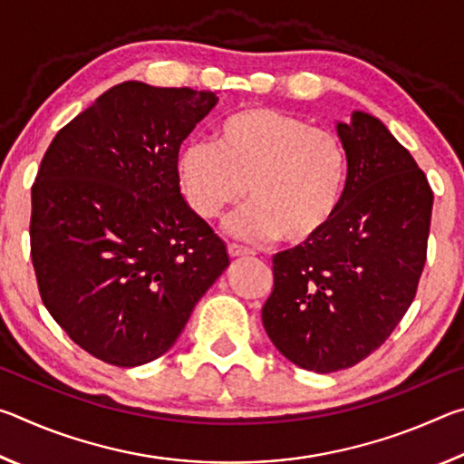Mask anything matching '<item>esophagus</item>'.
<instances>
[{
	"instance_id": "obj_1",
	"label": "esophagus",
	"mask_w": 464,
	"mask_h": 464,
	"mask_svg": "<svg viewBox=\"0 0 464 464\" xmlns=\"http://www.w3.org/2000/svg\"><path fill=\"white\" fill-rule=\"evenodd\" d=\"M229 256L231 257H247V256H251L254 254V251H251L249 247H246V246H239V243H229Z\"/></svg>"
}]
</instances>
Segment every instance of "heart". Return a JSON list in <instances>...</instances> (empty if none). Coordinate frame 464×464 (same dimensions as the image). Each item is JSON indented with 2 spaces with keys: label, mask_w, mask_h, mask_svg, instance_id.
<instances>
[{
  "label": "heart",
  "mask_w": 464,
  "mask_h": 464,
  "mask_svg": "<svg viewBox=\"0 0 464 464\" xmlns=\"http://www.w3.org/2000/svg\"><path fill=\"white\" fill-rule=\"evenodd\" d=\"M176 179L196 215L221 217L251 198L229 221L239 237L309 241L332 223L348 182V155L335 132L272 108L237 110L217 124L213 143L186 140Z\"/></svg>",
  "instance_id": "obj_1"
}]
</instances>
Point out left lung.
I'll return each mask as SVG.
<instances>
[{
    "label": "left lung",
    "mask_w": 464,
    "mask_h": 464,
    "mask_svg": "<svg viewBox=\"0 0 464 464\" xmlns=\"http://www.w3.org/2000/svg\"><path fill=\"white\" fill-rule=\"evenodd\" d=\"M348 182L315 237L272 257L264 329L290 362L321 374L358 364L413 303L434 194L410 151L374 116L337 122Z\"/></svg>",
    "instance_id": "obj_1"
}]
</instances>
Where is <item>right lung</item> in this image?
I'll list each match as a JSON object with an SVG mask.
<instances>
[{
    "label": "right lung",
    "instance_id": "right-lung-1",
    "mask_svg": "<svg viewBox=\"0 0 464 464\" xmlns=\"http://www.w3.org/2000/svg\"><path fill=\"white\" fill-rule=\"evenodd\" d=\"M218 98L124 82L65 124L33 184L38 290L72 340L108 364L176 343L229 256L179 192L176 155Z\"/></svg>",
    "mask_w": 464,
    "mask_h": 464
}]
</instances>
